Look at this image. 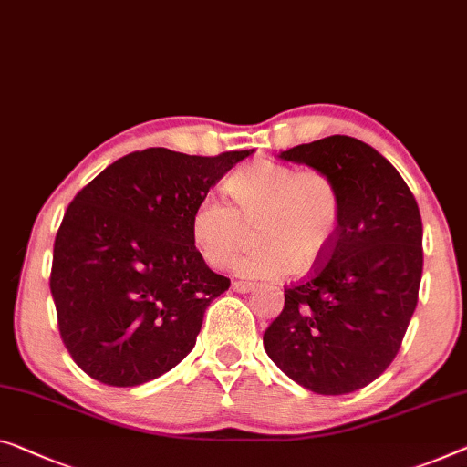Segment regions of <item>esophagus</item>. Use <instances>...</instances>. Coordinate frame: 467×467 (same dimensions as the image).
Instances as JSON below:
<instances>
[{
    "label": "esophagus",
    "mask_w": 467,
    "mask_h": 467,
    "mask_svg": "<svg viewBox=\"0 0 467 467\" xmlns=\"http://www.w3.org/2000/svg\"><path fill=\"white\" fill-rule=\"evenodd\" d=\"M233 289L236 294H249V291L255 289L254 283H247V281H233Z\"/></svg>",
    "instance_id": "34e87169"
}]
</instances>
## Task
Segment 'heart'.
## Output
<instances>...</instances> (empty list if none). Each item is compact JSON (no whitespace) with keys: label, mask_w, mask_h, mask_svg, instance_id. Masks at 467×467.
Listing matches in <instances>:
<instances>
[{"label":"heart","mask_w":467,"mask_h":467,"mask_svg":"<svg viewBox=\"0 0 467 467\" xmlns=\"http://www.w3.org/2000/svg\"><path fill=\"white\" fill-rule=\"evenodd\" d=\"M224 191L233 203L207 194L191 218L192 243L210 266H231L255 224L264 245L236 262L241 276L275 281L302 262L317 268L329 260L342 234L344 199L327 171L260 157L233 171Z\"/></svg>","instance_id":"1"}]
</instances>
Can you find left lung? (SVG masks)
<instances>
[{"label":"left lung","mask_w":467,"mask_h":467,"mask_svg":"<svg viewBox=\"0 0 467 467\" xmlns=\"http://www.w3.org/2000/svg\"><path fill=\"white\" fill-rule=\"evenodd\" d=\"M336 180L344 226L329 260L285 289L264 348L285 375L317 394L378 379L400 350L423 270L421 215L396 167L373 146L327 136L283 150Z\"/></svg>","instance_id":"8db88e82"}]
</instances>
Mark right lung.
I'll return each instance as SVG.
<instances>
[{
  "label": "right lung",
  "instance_id": "obj_1",
  "mask_svg": "<svg viewBox=\"0 0 467 467\" xmlns=\"http://www.w3.org/2000/svg\"><path fill=\"white\" fill-rule=\"evenodd\" d=\"M254 150L130 152L75 194L56 233L50 289L62 344L92 379L131 388L189 354L231 287L197 252L191 218Z\"/></svg>",
  "mask_w": 467,
  "mask_h": 467
}]
</instances>
